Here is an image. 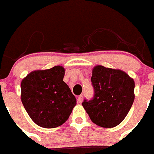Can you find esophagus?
Segmentation results:
<instances>
[{"label": "esophagus", "instance_id": "34e87169", "mask_svg": "<svg viewBox=\"0 0 154 154\" xmlns=\"http://www.w3.org/2000/svg\"><path fill=\"white\" fill-rule=\"evenodd\" d=\"M82 99H83V96H82V95H80V96L78 97L77 101H78L79 103H82Z\"/></svg>", "mask_w": 154, "mask_h": 154}]
</instances>
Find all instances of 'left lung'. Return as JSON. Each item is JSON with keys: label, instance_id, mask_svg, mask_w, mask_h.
<instances>
[{"label": "left lung", "instance_id": "obj_1", "mask_svg": "<svg viewBox=\"0 0 154 154\" xmlns=\"http://www.w3.org/2000/svg\"><path fill=\"white\" fill-rule=\"evenodd\" d=\"M91 82L93 97L84 99V109L95 124L104 128L116 126L134 101V81L123 71L97 65L92 70Z\"/></svg>", "mask_w": 154, "mask_h": 154}]
</instances>
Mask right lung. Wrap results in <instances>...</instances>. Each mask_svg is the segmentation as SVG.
<instances>
[{
	"label": "right lung",
	"instance_id": "obj_1",
	"mask_svg": "<svg viewBox=\"0 0 154 154\" xmlns=\"http://www.w3.org/2000/svg\"><path fill=\"white\" fill-rule=\"evenodd\" d=\"M60 65L34 71L22 80L21 102L31 119L41 127L55 128L69 119L76 99L63 81Z\"/></svg>",
	"mask_w": 154,
	"mask_h": 154
}]
</instances>
